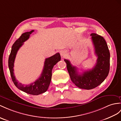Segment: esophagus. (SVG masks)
I'll return each instance as SVG.
<instances>
[{"label": "esophagus", "instance_id": "obj_1", "mask_svg": "<svg viewBox=\"0 0 121 121\" xmlns=\"http://www.w3.org/2000/svg\"><path fill=\"white\" fill-rule=\"evenodd\" d=\"M60 55L61 56L65 57L66 55V52L64 51H61L60 52Z\"/></svg>", "mask_w": 121, "mask_h": 121}]
</instances>
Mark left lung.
Wrapping results in <instances>:
<instances>
[{"instance_id": "1", "label": "left lung", "mask_w": 121, "mask_h": 121, "mask_svg": "<svg viewBox=\"0 0 121 121\" xmlns=\"http://www.w3.org/2000/svg\"><path fill=\"white\" fill-rule=\"evenodd\" d=\"M90 36L98 57L92 69L79 74L69 60H64L72 82L78 87L87 90L93 89L101 84L107 78L110 69V52L105 39L95 33H91Z\"/></svg>"}]
</instances>
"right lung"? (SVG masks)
<instances>
[{"label":"right lung","instance_id":"1","mask_svg":"<svg viewBox=\"0 0 121 121\" xmlns=\"http://www.w3.org/2000/svg\"><path fill=\"white\" fill-rule=\"evenodd\" d=\"M34 31V30H32L30 32H25L22 34L18 39L14 43L9 57L8 65L12 79L16 87L26 93L37 95L45 92L48 90L51 80L52 69L55 65L60 60V55L59 53H57L52 56L46 58L42 74L33 83L29 85H23L22 83H19L18 81L16 79L14 73L13 67L15 59L17 52L19 48L22 46L23 43L29 39L30 34Z\"/></svg>","mask_w":121,"mask_h":121}]
</instances>
